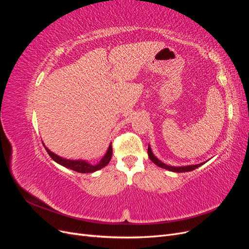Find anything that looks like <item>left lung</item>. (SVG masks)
I'll return each mask as SVG.
<instances>
[{"mask_svg":"<svg viewBox=\"0 0 249 249\" xmlns=\"http://www.w3.org/2000/svg\"><path fill=\"white\" fill-rule=\"evenodd\" d=\"M147 154H148V157L149 159L152 160V162H154L157 166H159L161 168H164V169H167V170H170V171H173V172H187V171H191V170H194L196 169L197 167L201 166L202 163L200 164H196V165H188V166H170V165H166L165 163L161 162L158 158L153 154L152 152V148H150V146L148 145V148H147Z\"/></svg>","mask_w":249,"mask_h":249,"instance_id":"obj_1","label":"left lung"}]
</instances>
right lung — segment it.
I'll list each match as a JSON object with an SVG mask.
<instances>
[{
	"instance_id": "1",
	"label": "right lung",
	"mask_w": 249,
	"mask_h": 249,
	"mask_svg": "<svg viewBox=\"0 0 249 249\" xmlns=\"http://www.w3.org/2000/svg\"><path fill=\"white\" fill-rule=\"evenodd\" d=\"M44 148H46V150L48 152V154L50 155V157L52 158L53 160H54L55 162H57L58 164L62 165V166L66 167V168H70L73 171H77V172H80V173H89V172H94L96 170H100L101 168L105 167L106 165H108V163L110 162L111 160V157H112V145L110 144L109 147H108V150L106 155H105L102 160L95 164V165H92L90 164L88 162H86L85 160H69V159H65V158H62L60 157L54 153H52L51 150L43 144Z\"/></svg>"
}]
</instances>
